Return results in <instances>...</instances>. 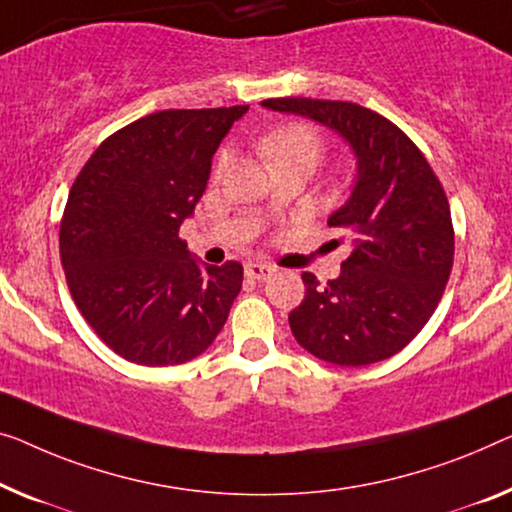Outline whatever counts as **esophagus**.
Wrapping results in <instances>:
<instances>
[{
	"label": "esophagus",
	"mask_w": 512,
	"mask_h": 512,
	"mask_svg": "<svg viewBox=\"0 0 512 512\" xmlns=\"http://www.w3.org/2000/svg\"><path fill=\"white\" fill-rule=\"evenodd\" d=\"M273 266L271 264H262V262H250V264H246V276L250 278V280H269L271 276H273Z\"/></svg>",
	"instance_id": "esophagus-1"
}]
</instances>
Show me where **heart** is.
Wrapping results in <instances>:
<instances>
[{
    "label": "heart",
    "instance_id": "1",
    "mask_svg": "<svg viewBox=\"0 0 512 512\" xmlns=\"http://www.w3.org/2000/svg\"><path fill=\"white\" fill-rule=\"evenodd\" d=\"M262 154L269 160L271 167L285 163H305L315 167L322 158V137L308 124H287L278 131L269 133L262 140ZM230 154L223 151L218 156L216 170L223 172Z\"/></svg>",
    "mask_w": 512,
    "mask_h": 512
}]
</instances>
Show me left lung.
Returning a JSON list of instances; mask_svg holds the SVG:
<instances>
[{"label":"left lung","instance_id":"8db88e82","mask_svg":"<svg viewBox=\"0 0 512 512\" xmlns=\"http://www.w3.org/2000/svg\"><path fill=\"white\" fill-rule=\"evenodd\" d=\"M262 105L331 128L356 158L352 195L329 218L352 239V255L326 285L303 273L305 299L289 329L333 365L391 358L432 317L453 269L451 207L437 174L393 121L363 105L294 96Z\"/></svg>","mask_w":512,"mask_h":512}]
</instances>
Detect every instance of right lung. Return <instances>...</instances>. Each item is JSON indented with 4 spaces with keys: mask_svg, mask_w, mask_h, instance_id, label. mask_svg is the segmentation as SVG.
<instances>
[{
    "mask_svg": "<svg viewBox=\"0 0 512 512\" xmlns=\"http://www.w3.org/2000/svg\"><path fill=\"white\" fill-rule=\"evenodd\" d=\"M248 105L147 114L110 135L75 179L59 227L71 296L114 354L137 365L193 361L216 340L243 266L200 264L179 227L211 158Z\"/></svg>",
    "mask_w": 512,
    "mask_h": 512,
    "instance_id": "1",
    "label": "right lung"
}]
</instances>
